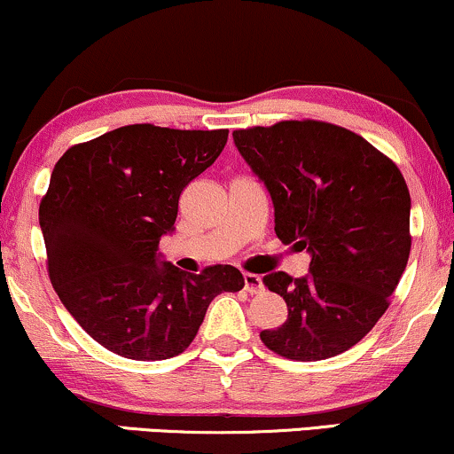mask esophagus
Instances as JSON below:
<instances>
[{
	"label": "esophagus",
	"mask_w": 454,
	"mask_h": 454,
	"mask_svg": "<svg viewBox=\"0 0 454 454\" xmlns=\"http://www.w3.org/2000/svg\"><path fill=\"white\" fill-rule=\"evenodd\" d=\"M243 281H245V292L249 294H258L262 292V279L258 275H254V272H243Z\"/></svg>",
	"instance_id": "obj_1"
}]
</instances>
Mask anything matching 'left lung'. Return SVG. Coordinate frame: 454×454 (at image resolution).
Masks as SVG:
<instances>
[{
	"label": "left lung",
	"instance_id": "left-lung-1",
	"mask_svg": "<svg viewBox=\"0 0 454 454\" xmlns=\"http://www.w3.org/2000/svg\"><path fill=\"white\" fill-rule=\"evenodd\" d=\"M232 137L269 190L277 237L310 254V275L279 270L262 279L287 304L286 324L260 332L262 342L296 362L348 351L385 315L408 264L403 175L353 130L319 120H283Z\"/></svg>",
	"mask_w": 454,
	"mask_h": 454
}]
</instances>
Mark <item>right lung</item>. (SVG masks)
I'll list each match as a JSON object with an SVG mask.
<instances>
[{"instance_id": "add662e5", "label": "right lung", "mask_w": 454, "mask_h": 454, "mask_svg": "<svg viewBox=\"0 0 454 454\" xmlns=\"http://www.w3.org/2000/svg\"><path fill=\"white\" fill-rule=\"evenodd\" d=\"M228 130L129 124L69 147L40 203L48 275L92 340L139 362L190 347L211 300L245 281L231 264L188 275L160 262L184 188L215 162Z\"/></svg>"}]
</instances>
